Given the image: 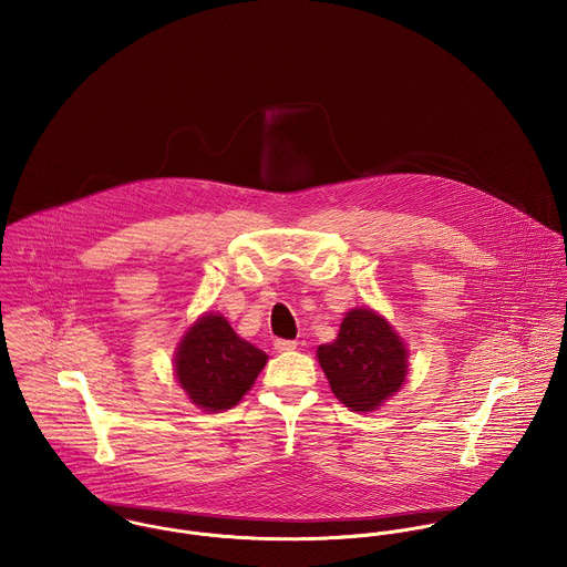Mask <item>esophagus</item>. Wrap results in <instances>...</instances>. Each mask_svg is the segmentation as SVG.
<instances>
[{
    "instance_id": "1",
    "label": "esophagus",
    "mask_w": 567,
    "mask_h": 567,
    "mask_svg": "<svg viewBox=\"0 0 567 567\" xmlns=\"http://www.w3.org/2000/svg\"><path fill=\"white\" fill-rule=\"evenodd\" d=\"M275 349L279 353H286V351H295L297 349V342L295 340H284V338H277L275 340Z\"/></svg>"
}]
</instances>
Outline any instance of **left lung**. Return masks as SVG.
<instances>
[{
  "label": "left lung",
  "mask_w": 567,
  "mask_h": 567,
  "mask_svg": "<svg viewBox=\"0 0 567 567\" xmlns=\"http://www.w3.org/2000/svg\"><path fill=\"white\" fill-rule=\"evenodd\" d=\"M333 395L353 412H371L393 398L408 375V349L382 315L353 308L333 342L317 351Z\"/></svg>",
  "instance_id": "left-lung-1"
}]
</instances>
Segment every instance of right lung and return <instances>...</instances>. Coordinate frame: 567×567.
Segmentation results:
<instances>
[{
  "label": "right lung",
  "mask_w": 567,
  "mask_h": 567,
  "mask_svg": "<svg viewBox=\"0 0 567 567\" xmlns=\"http://www.w3.org/2000/svg\"><path fill=\"white\" fill-rule=\"evenodd\" d=\"M268 355L243 340L225 317L207 312L192 324L174 353V371L192 404L220 412L250 391Z\"/></svg>",
  "instance_id": "obj_1"
}]
</instances>
